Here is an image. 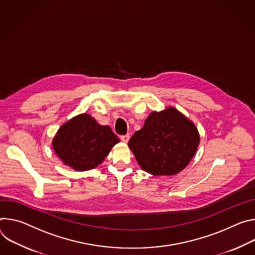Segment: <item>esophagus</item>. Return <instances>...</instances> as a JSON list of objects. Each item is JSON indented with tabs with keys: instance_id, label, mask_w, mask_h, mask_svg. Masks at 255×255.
I'll use <instances>...</instances> for the list:
<instances>
[{
	"instance_id": "esophagus-1",
	"label": "esophagus",
	"mask_w": 255,
	"mask_h": 255,
	"mask_svg": "<svg viewBox=\"0 0 255 255\" xmlns=\"http://www.w3.org/2000/svg\"><path fill=\"white\" fill-rule=\"evenodd\" d=\"M129 137H130V136H129V134L128 133V134L122 135V136H121V139L123 140V142H124V143H128V139H129Z\"/></svg>"
}]
</instances>
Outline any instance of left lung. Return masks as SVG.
I'll return each mask as SVG.
<instances>
[{
	"label": "left lung",
	"mask_w": 255,
	"mask_h": 255,
	"mask_svg": "<svg viewBox=\"0 0 255 255\" xmlns=\"http://www.w3.org/2000/svg\"><path fill=\"white\" fill-rule=\"evenodd\" d=\"M199 144L196 127L174 107L153 111L128 140L140 168L155 176L174 175L183 170Z\"/></svg>",
	"instance_id": "obj_1"
}]
</instances>
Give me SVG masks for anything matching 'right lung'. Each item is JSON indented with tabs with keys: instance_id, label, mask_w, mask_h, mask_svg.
<instances>
[{
	"instance_id": "add662e5",
	"label": "right lung",
	"mask_w": 255,
	"mask_h": 255,
	"mask_svg": "<svg viewBox=\"0 0 255 255\" xmlns=\"http://www.w3.org/2000/svg\"><path fill=\"white\" fill-rule=\"evenodd\" d=\"M119 142L108 126H100L88 113H83L60 128L52 147L64 164L85 171L101 164Z\"/></svg>"
}]
</instances>
